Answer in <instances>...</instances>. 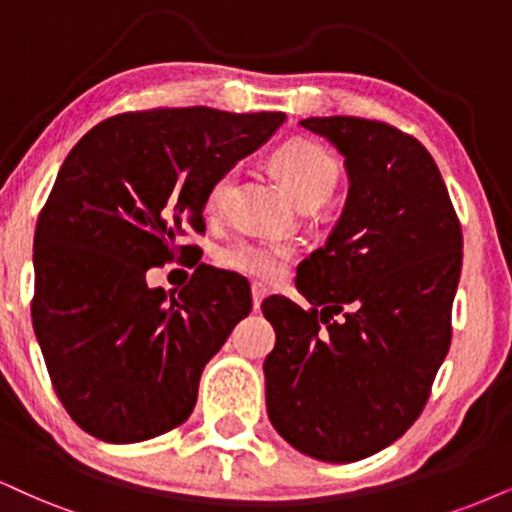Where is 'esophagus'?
I'll use <instances>...</instances> for the list:
<instances>
[{"label":"esophagus","instance_id":"esophagus-1","mask_svg":"<svg viewBox=\"0 0 512 512\" xmlns=\"http://www.w3.org/2000/svg\"><path fill=\"white\" fill-rule=\"evenodd\" d=\"M268 296V289L263 287V285H251V301H254V311H258V308H261V304H263V299H266Z\"/></svg>","mask_w":512,"mask_h":512}]
</instances>
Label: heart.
<instances>
[{
	"mask_svg": "<svg viewBox=\"0 0 512 512\" xmlns=\"http://www.w3.org/2000/svg\"><path fill=\"white\" fill-rule=\"evenodd\" d=\"M273 166L285 182L289 194L301 208H318L332 197L337 189L342 166L337 156L323 144L308 140L285 142L275 151ZM237 170L230 168L218 175L213 187L208 189V208L223 206V201L235 185ZM292 256V246L273 239H237L220 251V263L237 273L261 277V280H275L285 268L287 258Z\"/></svg>",
	"mask_w": 512,
	"mask_h": 512,
	"instance_id": "b5f03b06",
	"label": "heart"
}]
</instances>
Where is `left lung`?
<instances>
[{
	"label": "left lung",
	"mask_w": 512,
	"mask_h": 512,
	"mask_svg": "<svg viewBox=\"0 0 512 512\" xmlns=\"http://www.w3.org/2000/svg\"><path fill=\"white\" fill-rule=\"evenodd\" d=\"M344 156L349 194L332 235L296 268L304 311L268 296L263 363L273 427L296 451L353 463L418 420L451 346L463 232L415 137L356 116L306 118Z\"/></svg>",
	"instance_id": "left-lung-1"
}]
</instances>
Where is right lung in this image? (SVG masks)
<instances>
[{
  "label": "right lung",
  "mask_w": 512,
  "mask_h": 512,
  "mask_svg": "<svg viewBox=\"0 0 512 512\" xmlns=\"http://www.w3.org/2000/svg\"><path fill=\"white\" fill-rule=\"evenodd\" d=\"M208 106L106 118L71 149L35 230L33 327L63 408L137 444L189 418L199 377L251 311L249 282L199 266L178 295L147 270L189 258L208 189L285 123Z\"/></svg>",
  "instance_id": "right-lung-1"
}]
</instances>
